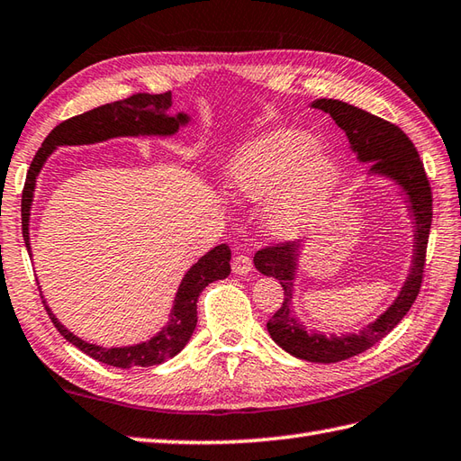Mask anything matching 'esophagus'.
<instances>
[{
    "label": "esophagus",
    "instance_id": "esophagus-1",
    "mask_svg": "<svg viewBox=\"0 0 461 461\" xmlns=\"http://www.w3.org/2000/svg\"><path fill=\"white\" fill-rule=\"evenodd\" d=\"M252 270V258L249 257V254H237L232 260V272L234 274H249Z\"/></svg>",
    "mask_w": 461,
    "mask_h": 461
}]
</instances>
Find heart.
I'll return each instance as SVG.
<instances>
[{"label": "heart", "instance_id": "b5f03b06", "mask_svg": "<svg viewBox=\"0 0 461 461\" xmlns=\"http://www.w3.org/2000/svg\"><path fill=\"white\" fill-rule=\"evenodd\" d=\"M337 181V163L317 151L313 136L298 130L270 131L250 141L229 167V185L249 201H268L278 234L303 230Z\"/></svg>", "mask_w": 461, "mask_h": 461}]
</instances>
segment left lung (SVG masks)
Segmentation results:
<instances>
[{
  "label": "left lung",
  "instance_id": "8db88e82",
  "mask_svg": "<svg viewBox=\"0 0 461 461\" xmlns=\"http://www.w3.org/2000/svg\"><path fill=\"white\" fill-rule=\"evenodd\" d=\"M312 106L327 112L335 120V124L345 130L349 144L353 151H357L359 159L373 161V173L393 177L406 191L416 222V252L411 274H408L401 295L394 300L391 308L378 317L376 321L366 325L361 333L345 337L308 333L294 317V274L300 244L278 242L272 244V247H264L254 254V266H257L258 272L272 276L284 288L282 305L270 317V321L266 323L272 339L284 351L298 357V359L312 363H337L371 349L373 345L391 333L401 323L406 312L412 308L416 295L420 294L428 237H430L432 224V187L412 140L393 122H386L371 114V112L333 98L315 100Z\"/></svg>",
  "mask_w": 461,
  "mask_h": 461
}]
</instances>
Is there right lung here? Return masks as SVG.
I'll return each mask as SVG.
<instances>
[{
    "label": "right lung",
    "mask_w": 461,
    "mask_h": 461,
    "mask_svg": "<svg viewBox=\"0 0 461 461\" xmlns=\"http://www.w3.org/2000/svg\"><path fill=\"white\" fill-rule=\"evenodd\" d=\"M171 106V92H161V95H148V92H138L124 100L110 102V104L88 110L85 114H78L60 122L57 128L45 138L39 151L35 153L33 161L25 177V187L22 195V229L23 240L29 249V211L31 201H33L35 179L47 156L57 146H80V144H95L116 136H171L176 134L179 126L187 124V114L169 116L166 112ZM230 274V249L227 244H219L211 252L191 266L189 272L183 278L176 303L169 315L167 325L151 337L149 341L131 345V347H98L78 339L77 335L70 333L65 325L57 321V317L50 313L47 302L43 300L45 310L50 321L57 327V331L65 337L68 343L78 347L80 351L86 353L92 359L106 363L118 369H131V366H151L176 357L183 347L187 345L189 337L195 331L197 325V298L199 294L207 288L214 280H222Z\"/></svg>",
    "instance_id": "1"
}]
</instances>
